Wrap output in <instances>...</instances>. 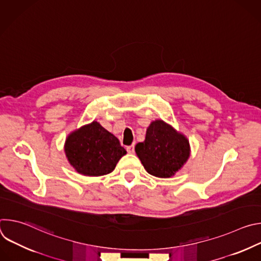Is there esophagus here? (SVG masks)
<instances>
[{
	"mask_svg": "<svg viewBox=\"0 0 261 261\" xmlns=\"http://www.w3.org/2000/svg\"><path fill=\"white\" fill-rule=\"evenodd\" d=\"M126 148H127V152H128L129 154H133V153H134V144H131V145L127 146Z\"/></svg>",
	"mask_w": 261,
	"mask_h": 261,
	"instance_id": "esophagus-1",
	"label": "esophagus"
}]
</instances>
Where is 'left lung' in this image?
Returning a JSON list of instances; mask_svg holds the SVG:
<instances>
[{"label": "left lung", "instance_id": "left-lung-1", "mask_svg": "<svg viewBox=\"0 0 261 261\" xmlns=\"http://www.w3.org/2000/svg\"><path fill=\"white\" fill-rule=\"evenodd\" d=\"M135 152L144 169L157 177L174 175L190 156L189 140L162 120L146 129L145 139L135 145Z\"/></svg>", "mask_w": 261, "mask_h": 261}]
</instances>
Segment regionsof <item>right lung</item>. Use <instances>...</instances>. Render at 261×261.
<instances>
[{
	"mask_svg": "<svg viewBox=\"0 0 261 261\" xmlns=\"http://www.w3.org/2000/svg\"><path fill=\"white\" fill-rule=\"evenodd\" d=\"M65 154L79 173L100 176L113 171L127 152L114 134L94 121L68 135Z\"/></svg>",
	"mask_w": 261,
	"mask_h": 261,
	"instance_id": "right-lung-1",
	"label": "right lung"
}]
</instances>
